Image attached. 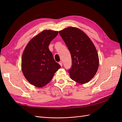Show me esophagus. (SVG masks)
Listing matches in <instances>:
<instances>
[{"mask_svg": "<svg viewBox=\"0 0 122 122\" xmlns=\"http://www.w3.org/2000/svg\"><path fill=\"white\" fill-rule=\"evenodd\" d=\"M59 64H60V65H61V67H62V61H60V62H59Z\"/></svg>", "mask_w": 122, "mask_h": 122, "instance_id": "1", "label": "esophagus"}]
</instances>
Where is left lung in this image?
<instances>
[{
	"mask_svg": "<svg viewBox=\"0 0 122 122\" xmlns=\"http://www.w3.org/2000/svg\"><path fill=\"white\" fill-rule=\"evenodd\" d=\"M59 34L71 55L72 66L68 70L71 78L81 84L90 81L99 66L98 54L94 44L77 28L69 27Z\"/></svg>",
	"mask_w": 122,
	"mask_h": 122,
	"instance_id": "obj_1",
	"label": "left lung"
}]
</instances>
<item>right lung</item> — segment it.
I'll list each match as a JSON object with an SVG mask.
<instances>
[{
    "instance_id": "add662e5",
    "label": "right lung",
    "mask_w": 122,
    "mask_h": 122,
    "mask_svg": "<svg viewBox=\"0 0 122 122\" xmlns=\"http://www.w3.org/2000/svg\"><path fill=\"white\" fill-rule=\"evenodd\" d=\"M58 31L44 30L32 39L22 57V70L28 81L41 87L48 83L61 66L55 61L49 45Z\"/></svg>"
}]
</instances>
